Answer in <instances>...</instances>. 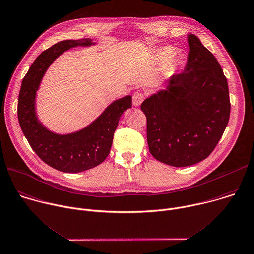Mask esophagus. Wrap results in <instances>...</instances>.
Wrapping results in <instances>:
<instances>
[{
  "label": "esophagus",
  "instance_id": "1",
  "mask_svg": "<svg viewBox=\"0 0 254 254\" xmlns=\"http://www.w3.org/2000/svg\"><path fill=\"white\" fill-rule=\"evenodd\" d=\"M143 99H144V96L141 93H139V92L134 93L133 96H132V104H133V106L134 107L140 106V104L142 103Z\"/></svg>",
  "mask_w": 254,
  "mask_h": 254
}]
</instances>
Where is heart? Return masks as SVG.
Instances as JSON below:
<instances>
[{
    "label": "heart",
    "instance_id": "1",
    "mask_svg": "<svg viewBox=\"0 0 254 254\" xmlns=\"http://www.w3.org/2000/svg\"><path fill=\"white\" fill-rule=\"evenodd\" d=\"M152 60L156 64H166V69L168 71L176 70L182 64V58L180 55L176 54V50L172 47H160L153 51Z\"/></svg>",
    "mask_w": 254,
    "mask_h": 254
}]
</instances>
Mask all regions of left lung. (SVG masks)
I'll use <instances>...</instances> for the list:
<instances>
[{
	"mask_svg": "<svg viewBox=\"0 0 254 254\" xmlns=\"http://www.w3.org/2000/svg\"><path fill=\"white\" fill-rule=\"evenodd\" d=\"M190 52L183 73L146 98L141 111L147 119V143L152 156L183 167L205 159L228 124L227 79L215 57L193 34L187 36Z\"/></svg>",
	"mask_w": 254,
	"mask_h": 254,
	"instance_id": "obj_1",
	"label": "left lung"
}]
</instances>
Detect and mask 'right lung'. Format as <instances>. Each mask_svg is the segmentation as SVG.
<instances>
[{
    "instance_id": "add662e5",
    "label": "right lung",
    "mask_w": 254,
    "mask_h": 254,
    "mask_svg": "<svg viewBox=\"0 0 254 254\" xmlns=\"http://www.w3.org/2000/svg\"><path fill=\"white\" fill-rule=\"evenodd\" d=\"M96 44L88 38L55 44L36 59L22 81L18 118L23 133L39 157L60 172L75 174L101 164L110 153L122 115L132 106L131 96H125L111 103L87 127L63 134L49 129L39 120L36 111L37 92L49 66L72 48H90Z\"/></svg>"
}]
</instances>
